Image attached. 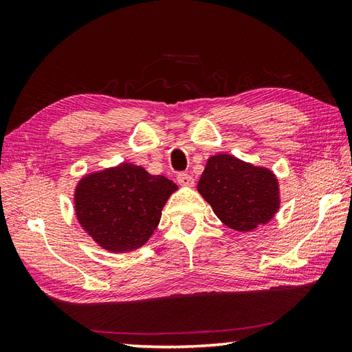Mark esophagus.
I'll list each match as a JSON object with an SVG mask.
<instances>
[{"label": "esophagus", "instance_id": "esophagus-1", "mask_svg": "<svg viewBox=\"0 0 352 352\" xmlns=\"http://www.w3.org/2000/svg\"><path fill=\"white\" fill-rule=\"evenodd\" d=\"M177 182H178V184H182V186H188V188H190V186H193V177L192 175H189V174H186V172H180V174L177 175Z\"/></svg>", "mask_w": 352, "mask_h": 352}]
</instances>
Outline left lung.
<instances>
[{
	"instance_id": "left-lung-1",
	"label": "left lung",
	"mask_w": 352,
	"mask_h": 352,
	"mask_svg": "<svg viewBox=\"0 0 352 352\" xmlns=\"http://www.w3.org/2000/svg\"><path fill=\"white\" fill-rule=\"evenodd\" d=\"M198 192L214 214L236 231H251L271 221L280 208L278 180L272 170L228 154L212 155Z\"/></svg>"
}]
</instances>
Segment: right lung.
<instances>
[{
    "mask_svg": "<svg viewBox=\"0 0 352 352\" xmlns=\"http://www.w3.org/2000/svg\"><path fill=\"white\" fill-rule=\"evenodd\" d=\"M177 189L166 177L121 163L81 178L74 204L80 226L101 248L125 252L140 248L151 237Z\"/></svg>",
    "mask_w": 352,
    "mask_h": 352,
    "instance_id": "right-lung-1",
    "label": "right lung"
}]
</instances>
